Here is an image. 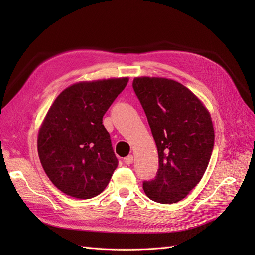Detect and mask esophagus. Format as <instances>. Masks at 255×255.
Wrapping results in <instances>:
<instances>
[{
    "instance_id": "34e87169",
    "label": "esophagus",
    "mask_w": 255,
    "mask_h": 255,
    "mask_svg": "<svg viewBox=\"0 0 255 255\" xmlns=\"http://www.w3.org/2000/svg\"><path fill=\"white\" fill-rule=\"evenodd\" d=\"M133 160H134L133 155H128V156L125 157V159H123V161H125L126 165H130V164L133 163Z\"/></svg>"
}]
</instances>
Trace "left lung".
<instances>
[{"instance_id":"8db88e82","label":"left lung","mask_w":255,"mask_h":255,"mask_svg":"<svg viewBox=\"0 0 255 255\" xmlns=\"http://www.w3.org/2000/svg\"><path fill=\"white\" fill-rule=\"evenodd\" d=\"M133 88L158 152L155 179L144 182L151 200L176 203L201 181L214 148L211 114L194 92L166 78L137 76Z\"/></svg>"}]
</instances>
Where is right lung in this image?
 <instances>
[{"label":"right lung","instance_id":"add662e5","mask_svg":"<svg viewBox=\"0 0 255 255\" xmlns=\"http://www.w3.org/2000/svg\"><path fill=\"white\" fill-rule=\"evenodd\" d=\"M128 78L84 81L54 100L38 132L44 172L67 196L90 199L105 189L118 166L103 116Z\"/></svg>","mask_w":255,"mask_h":255}]
</instances>
